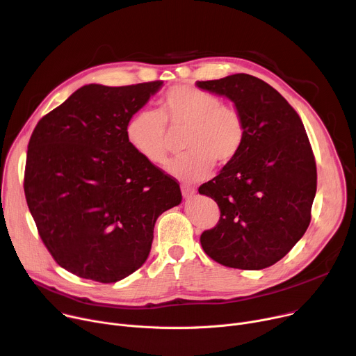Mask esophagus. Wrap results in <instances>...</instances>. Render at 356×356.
Listing matches in <instances>:
<instances>
[{
    "label": "esophagus",
    "mask_w": 356,
    "mask_h": 356,
    "mask_svg": "<svg viewBox=\"0 0 356 356\" xmlns=\"http://www.w3.org/2000/svg\"><path fill=\"white\" fill-rule=\"evenodd\" d=\"M181 194H183L184 198H191L195 194V188L191 187V186L184 184V186H181Z\"/></svg>",
    "instance_id": "34e87169"
}]
</instances>
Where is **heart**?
Returning a JSON list of instances; mask_svg holds the SVG:
<instances>
[{
    "label": "heart",
    "mask_w": 356,
    "mask_h": 356,
    "mask_svg": "<svg viewBox=\"0 0 356 356\" xmlns=\"http://www.w3.org/2000/svg\"><path fill=\"white\" fill-rule=\"evenodd\" d=\"M166 125L175 131L187 129V154L169 166L175 177L187 183L207 177L216 162L220 166L232 163L246 138V122L235 104L221 103L216 94L193 86L169 88L158 99L156 111L135 113L127 122L125 136L142 159L163 166L170 156Z\"/></svg>",
    "instance_id": "obj_1"
}]
</instances>
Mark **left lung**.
I'll list each match as a JSON object with an SVG mask.
<instances>
[{"instance_id":"left-lung-1","label":"left lung","mask_w":356,"mask_h":356,"mask_svg":"<svg viewBox=\"0 0 356 356\" xmlns=\"http://www.w3.org/2000/svg\"><path fill=\"white\" fill-rule=\"evenodd\" d=\"M197 86L232 99L246 122L238 158L198 187L220 209L217 225L201 234V246L227 268H269L312 221L317 168L309 136L287 99L258 77L238 73Z\"/></svg>"}]
</instances>
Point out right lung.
<instances>
[{
  "label": "right lung",
  "mask_w": 356,
  "mask_h": 356,
  "mask_svg": "<svg viewBox=\"0 0 356 356\" xmlns=\"http://www.w3.org/2000/svg\"><path fill=\"white\" fill-rule=\"evenodd\" d=\"M162 84L84 86L31 135L29 211L50 255L79 277L115 283L138 270L158 217L180 204L176 179L142 159L125 136L128 120Z\"/></svg>",
  "instance_id": "add662e5"
}]
</instances>
